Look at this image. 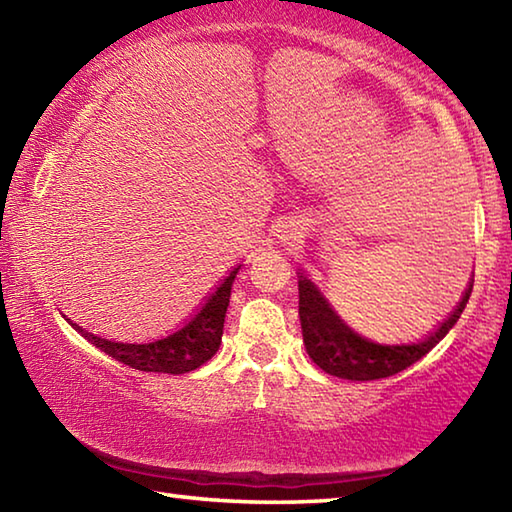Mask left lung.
Masks as SVG:
<instances>
[{
	"instance_id": "1",
	"label": "left lung",
	"mask_w": 512,
	"mask_h": 512,
	"mask_svg": "<svg viewBox=\"0 0 512 512\" xmlns=\"http://www.w3.org/2000/svg\"><path fill=\"white\" fill-rule=\"evenodd\" d=\"M472 284L474 275L452 314L418 343L379 345L368 339H361L359 334H354L352 329L334 314V309L329 307V302L323 296H320L314 284H311L307 277L298 275V311L302 341H305V348L311 361H314L318 368H323L327 375L352 381H370L397 375L400 370L409 368L411 363L422 359L424 354H427L433 345L443 339L449 329L456 325V320L461 318L467 305V300H470Z\"/></svg>"
}]
</instances>
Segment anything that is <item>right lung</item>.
Wrapping results in <instances>:
<instances>
[{
  "label": "right lung",
  "instance_id": "obj_1",
  "mask_svg": "<svg viewBox=\"0 0 512 512\" xmlns=\"http://www.w3.org/2000/svg\"><path fill=\"white\" fill-rule=\"evenodd\" d=\"M239 266L223 277L216 284V289L205 298V302L198 307L192 318L178 327L176 332H171L164 339L151 341V343H115L108 339H99L90 332H85L76 323H72L74 329L88 339L90 343L97 345L99 350L110 354L112 359H117L126 366L142 372H169V375H183V372L196 370L203 366L207 359H212L216 350L221 345L223 334V320L225 311H228L230 302V289L235 282V275Z\"/></svg>",
  "mask_w": 512,
  "mask_h": 512
}]
</instances>
